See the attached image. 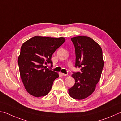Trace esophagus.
I'll use <instances>...</instances> for the list:
<instances>
[{"mask_svg": "<svg viewBox=\"0 0 121 121\" xmlns=\"http://www.w3.org/2000/svg\"><path fill=\"white\" fill-rule=\"evenodd\" d=\"M60 74H61V75L63 76V77H65V76H67V74H64V73H61Z\"/></svg>", "mask_w": 121, "mask_h": 121, "instance_id": "1", "label": "esophagus"}]
</instances>
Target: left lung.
Wrapping results in <instances>:
<instances>
[{
	"mask_svg": "<svg viewBox=\"0 0 121 121\" xmlns=\"http://www.w3.org/2000/svg\"><path fill=\"white\" fill-rule=\"evenodd\" d=\"M75 49V67L81 72L73 73L74 86L69 89L72 98L82 100L94 92L100 79L104 67L102 49L90 37L78 36L71 38Z\"/></svg>",
	"mask_w": 121,
	"mask_h": 121,
	"instance_id": "1",
	"label": "left lung"
}]
</instances>
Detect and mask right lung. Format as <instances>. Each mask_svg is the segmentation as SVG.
I'll return each instance as SVG.
<instances>
[{"mask_svg":"<svg viewBox=\"0 0 121 121\" xmlns=\"http://www.w3.org/2000/svg\"><path fill=\"white\" fill-rule=\"evenodd\" d=\"M65 41L58 38L35 36L23 43L18 58L20 76L27 92L35 97L44 96L59 77L56 72L46 69L52 55Z\"/></svg>","mask_w":121,"mask_h":121,"instance_id":"add662e5","label":"right lung"}]
</instances>
